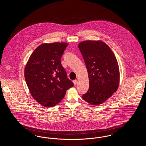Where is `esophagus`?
<instances>
[{
  "mask_svg": "<svg viewBox=\"0 0 146 146\" xmlns=\"http://www.w3.org/2000/svg\"><path fill=\"white\" fill-rule=\"evenodd\" d=\"M73 82V83L74 84V85H76V84H77V82H78V81H77V80H74Z\"/></svg>",
  "mask_w": 146,
  "mask_h": 146,
  "instance_id": "34e87169",
  "label": "esophagus"
}]
</instances>
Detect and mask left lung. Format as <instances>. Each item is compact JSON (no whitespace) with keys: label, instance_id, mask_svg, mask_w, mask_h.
I'll list each match as a JSON object with an SVG mask.
<instances>
[{"label":"left lung","instance_id":"1","mask_svg":"<svg viewBox=\"0 0 146 146\" xmlns=\"http://www.w3.org/2000/svg\"><path fill=\"white\" fill-rule=\"evenodd\" d=\"M78 47L89 79V90L82 97L92 105L102 104L118 89L120 73L116 57L101 40L83 41Z\"/></svg>","mask_w":146,"mask_h":146}]
</instances>
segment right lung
<instances>
[{
  "label": "right lung",
  "mask_w": 146,
  "mask_h": 146,
  "mask_svg": "<svg viewBox=\"0 0 146 146\" xmlns=\"http://www.w3.org/2000/svg\"><path fill=\"white\" fill-rule=\"evenodd\" d=\"M66 42L42 44L35 49L25 68V78L32 97L42 106L58 104L74 86L67 78L61 58Z\"/></svg>",
  "instance_id": "obj_1"
}]
</instances>
